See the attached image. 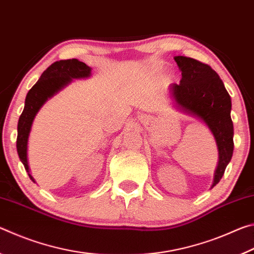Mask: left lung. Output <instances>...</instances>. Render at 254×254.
<instances>
[{
	"label": "left lung",
	"instance_id": "1",
	"mask_svg": "<svg viewBox=\"0 0 254 254\" xmlns=\"http://www.w3.org/2000/svg\"><path fill=\"white\" fill-rule=\"evenodd\" d=\"M175 60L182 70V80L171 86V95L183 111L203 120L216 140L220 159L214 187L224 175L234 149L230 94L207 64L184 56H176Z\"/></svg>",
	"mask_w": 254,
	"mask_h": 254
}]
</instances>
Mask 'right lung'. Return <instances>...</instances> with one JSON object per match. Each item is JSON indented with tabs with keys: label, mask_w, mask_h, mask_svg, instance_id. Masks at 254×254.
Returning <instances> with one entry per match:
<instances>
[{
	"label": "right lung",
	"mask_w": 254,
	"mask_h": 254,
	"mask_svg": "<svg viewBox=\"0 0 254 254\" xmlns=\"http://www.w3.org/2000/svg\"><path fill=\"white\" fill-rule=\"evenodd\" d=\"M91 75V67L77 59L58 60L42 72L41 77L32 86L25 97L24 109L20 115L18 122V137H16V150L20 160L22 161L25 170L29 173L27 145L28 137L33 119L42 104L57 93L60 88L67 85L71 78H84ZM30 179L34 183L32 176L28 174Z\"/></svg>",
	"instance_id": "obj_1"
}]
</instances>
